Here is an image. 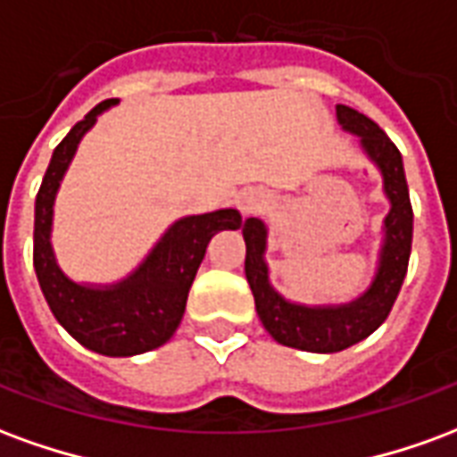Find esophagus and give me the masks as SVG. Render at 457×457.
<instances>
[{
	"instance_id": "34e87169",
	"label": "esophagus",
	"mask_w": 457,
	"mask_h": 457,
	"mask_svg": "<svg viewBox=\"0 0 457 457\" xmlns=\"http://www.w3.org/2000/svg\"><path fill=\"white\" fill-rule=\"evenodd\" d=\"M264 205H267V198H264V195L247 193V195H242V198H239V208H242L245 215H249V212H257V210H262Z\"/></svg>"
}]
</instances>
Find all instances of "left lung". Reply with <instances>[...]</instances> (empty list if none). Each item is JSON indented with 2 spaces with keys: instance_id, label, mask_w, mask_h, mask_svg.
Here are the masks:
<instances>
[{
  "instance_id": "left-lung-1",
  "label": "left lung",
  "mask_w": 457,
  "mask_h": 457,
  "mask_svg": "<svg viewBox=\"0 0 457 457\" xmlns=\"http://www.w3.org/2000/svg\"><path fill=\"white\" fill-rule=\"evenodd\" d=\"M337 124L360 137L364 156L382 173V190L389 200V212L382 222V247L374 269L372 284L347 303L306 306L294 303L271 287L267 254V225L259 218H247L242 225L247 257L245 274L254 294V306L262 326L277 343L306 353H340L350 345L372 336L382 326L406 277L413 237V210L403 161L394 141L370 117L347 104L336 107Z\"/></svg>"
}]
</instances>
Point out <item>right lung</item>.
I'll return each instance as SVG.
<instances>
[{"label": "right lung", "instance_id": "1", "mask_svg": "<svg viewBox=\"0 0 457 457\" xmlns=\"http://www.w3.org/2000/svg\"><path fill=\"white\" fill-rule=\"evenodd\" d=\"M117 103L104 100L93 107L55 146L36 195L34 269L51 313L78 343L107 357H131L169 343L180 326L210 239L222 229L242 228V215L235 208H222L176 220L139 267L114 284H80L68 277L51 245L55 195L78 144L97 117Z\"/></svg>", "mask_w": 457, "mask_h": 457}]
</instances>
